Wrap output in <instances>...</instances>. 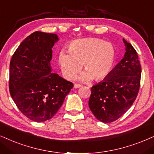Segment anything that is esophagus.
Masks as SVG:
<instances>
[{
    "mask_svg": "<svg viewBox=\"0 0 154 154\" xmlns=\"http://www.w3.org/2000/svg\"><path fill=\"white\" fill-rule=\"evenodd\" d=\"M81 87H82V85H79V84H75V85H74V87H75V88H76V89L80 88Z\"/></svg>",
    "mask_w": 154,
    "mask_h": 154,
    "instance_id": "esophagus-1",
    "label": "esophagus"
}]
</instances>
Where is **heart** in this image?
I'll return each mask as SVG.
<instances>
[{
	"label": "heart",
	"instance_id": "b5f03b06",
	"mask_svg": "<svg viewBox=\"0 0 154 154\" xmlns=\"http://www.w3.org/2000/svg\"><path fill=\"white\" fill-rule=\"evenodd\" d=\"M68 50L69 53L62 50L58 57L62 73L67 79L73 78L83 65L85 72L79 76V79L102 80L109 75L115 63V48L99 38L75 40L69 45Z\"/></svg>",
	"mask_w": 154,
	"mask_h": 154
}]
</instances>
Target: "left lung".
<instances>
[{"label": "left lung", "mask_w": 154, "mask_h": 154, "mask_svg": "<svg viewBox=\"0 0 154 154\" xmlns=\"http://www.w3.org/2000/svg\"><path fill=\"white\" fill-rule=\"evenodd\" d=\"M123 59L104 81L91 88L89 106L97 119L104 123L117 120L131 107L140 88L141 67L137 52L123 39Z\"/></svg>", "instance_id": "1"}]
</instances>
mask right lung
Returning <instances> with one entry per match:
<instances>
[{
  "label": "right lung",
  "instance_id": "add662e5",
  "mask_svg": "<svg viewBox=\"0 0 154 154\" xmlns=\"http://www.w3.org/2000/svg\"><path fill=\"white\" fill-rule=\"evenodd\" d=\"M53 33L36 31L21 42L10 63L9 90L19 110L29 119L45 122L53 117L73 84L52 73Z\"/></svg>",
  "mask_w": 154,
  "mask_h": 154
}]
</instances>
